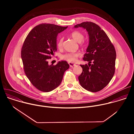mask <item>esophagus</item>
Here are the masks:
<instances>
[{
	"label": "esophagus",
	"instance_id": "34e87169",
	"mask_svg": "<svg viewBox=\"0 0 134 134\" xmlns=\"http://www.w3.org/2000/svg\"><path fill=\"white\" fill-rule=\"evenodd\" d=\"M69 66H70V67H74V66H75L76 65H75V64H74V63H70V62H69Z\"/></svg>",
	"mask_w": 134,
	"mask_h": 134
}]
</instances>
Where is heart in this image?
<instances>
[{"mask_svg":"<svg viewBox=\"0 0 134 134\" xmlns=\"http://www.w3.org/2000/svg\"><path fill=\"white\" fill-rule=\"evenodd\" d=\"M70 36L72 39L76 42L79 43H81L84 38V34L79 31H73L70 33ZM63 38H60L57 42V47L59 49H61L63 46ZM81 55L80 53L79 52H75V53H68L65 54H63L62 56V59L66 60L68 62L74 63L76 60Z\"/></svg>","mask_w":134,"mask_h":134,"instance_id":"obj_1","label":"heart"}]
</instances>
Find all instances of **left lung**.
<instances>
[{"mask_svg":"<svg viewBox=\"0 0 134 134\" xmlns=\"http://www.w3.org/2000/svg\"><path fill=\"white\" fill-rule=\"evenodd\" d=\"M80 27L87 31L89 43L83 58L88 64L80 65L83 71L79 80L84 88L97 92L105 87L113 77L116 52L108 35L99 25L86 22L74 26V28Z\"/></svg>","mask_w":134,"mask_h":134,"instance_id":"left-lung-1","label":"left lung"}]
</instances>
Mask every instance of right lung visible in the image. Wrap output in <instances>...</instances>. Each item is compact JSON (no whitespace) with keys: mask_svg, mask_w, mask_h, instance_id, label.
Wrapping results in <instances>:
<instances>
[{"mask_svg":"<svg viewBox=\"0 0 134 134\" xmlns=\"http://www.w3.org/2000/svg\"><path fill=\"white\" fill-rule=\"evenodd\" d=\"M68 26L42 24L28 34L21 50L24 70L31 83L39 90L48 92L61 83L65 71L69 65L66 61L49 65L57 49V37Z\"/></svg>","mask_w":134,"mask_h":134,"instance_id":"obj_1","label":"right lung"}]
</instances>
